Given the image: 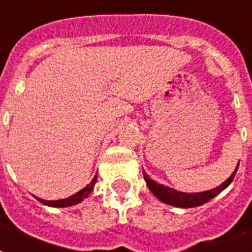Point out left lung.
<instances>
[{
  "label": "left lung",
  "mask_w": 252,
  "mask_h": 252,
  "mask_svg": "<svg viewBox=\"0 0 252 252\" xmlns=\"http://www.w3.org/2000/svg\"><path fill=\"white\" fill-rule=\"evenodd\" d=\"M238 165L239 163L237 164L234 172L229 176L224 183L220 184V185L216 186V188H214V189L206 190V191H200V193H183V191L172 189V188H169V186L155 183L154 180L149 177V175L145 172L144 169H142V173H144V179L145 181H146L147 188L150 189L151 193L154 194L155 197L158 198L160 202H163V203L165 204H169V206H173V207L193 208L207 203L208 200H211L212 198L216 197L218 194L221 193L222 190L226 189L233 181V179H234V175H236L237 169H238Z\"/></svg>",
  "instance_id": "1"
}]
</instances>
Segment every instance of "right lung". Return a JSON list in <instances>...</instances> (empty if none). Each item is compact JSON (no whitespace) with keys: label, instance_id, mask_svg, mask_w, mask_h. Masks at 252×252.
<instances>
[{"label":"right lung","instance_id":"right-lung-1","mask_svg":"<svg viewBox=\"0 0 252 252\" xmlns=\"http://www.w3.org/2000/svg\"><path fill=\"white\" fill-rule=\"evenodd\" d=\"M97 173L93 177V180L91 181V184H88L84 189H81L80 191H77L76 194H73L71 197L64 198V199H58V200H45L41 199V198L34 197L38 202H41L42 204H46V206H50V207H69V206H75V204L80 203V202H83L84 199H87L89 197V194L92 193V190H93L94 185L97 183Z\"/></svg>","mask_w":252,"mask_h":252}]
</instances>
